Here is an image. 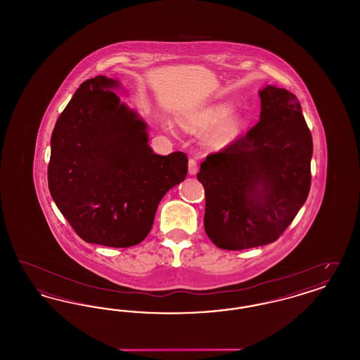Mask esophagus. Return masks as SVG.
I'll return each mask as SVG.
<instances>
[{
	"mask_svg": "<svg viewBox=\"0 0 360 360\" xmlns=\"http://www.w3.org/2000/svg\"><path fill=\"white\" fill-rule=\"evenodd\" d=\"M188 167L190 175H194V174H197V172H198V163L194 159L188 160Z\"/></svg>",
	"mask_w": 360,
	"mask_h": 360,
	"instance_id": "obj_1",
	"label": "esophagus"
}]
</instances>
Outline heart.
<instances>
[{"instance_id":"heart-1","label":"heart","mask_w":360,"mask_h":360,"mask_svg":"<svg viewBox=\"0 0 360 360\" xmlns=\"http://www.w3.org/2000/svg\"><path fill=\"white\" fill-rule=\"evenodd\" d=\"M232 109L231 103H213L184 117L182 124L188 131H205L217 124L209 134L207 143L212 147H223L235 139L239 129V120L228 117Z\"/></svg>"}]
</instances>
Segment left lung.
I'll list each match as a JSON object with an SVG mask.
<instances>
[{
	"instance_id": "left-lung-1",
	"label": "left lung",
	"mask_w": 360,
	"mask_h": 360,
	"mask_svg": "<svg viewBox=\"0 0 360 360\" xmlns=\"http://www.w3.org/2000/svg\"><path fill=\"white\" fill-rule=\"evenodd\" d=\"M260 120L224 150L206 156V235L219 248L270 244L290 225L310 190L313 140L301 103L286 89L259 91Z\"/></svg>"
}]
</instances>
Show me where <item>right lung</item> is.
I'll return each mask as SVG.
<instances>
[{
  "instance_id": "right-lung-1",
  "label": "right lung",
  "mask_w": 360,
  "mask_h": 360,
  "mask_svg": "<svg viewBox=\"0 0 360 360\" xmlns=\"http://www.w3.org/2000/svg\"><path fill=\"white\" fill-rule=\"evenodd\" d=\"M105 75L79 86L51 135L52 200L86 243L127 248L146 239L165 194L188 174V156L154 154L147 124Z\"/></svg>"
}]
</instances>
